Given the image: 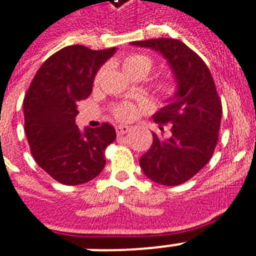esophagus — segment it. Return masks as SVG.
Returning a JSON list of instances; mask_svg holds the SVG:
<instances>
[{
	"label": "esophagus",
	"mask_w": 256,
	"mask_h": 256,
	"mask_svg": "<svg viewBox=\"0 0 256 256\" xmlns=\"http://www.w3.org/2000/svg\"><path fill=\"white\" fill-rule=\"evenodd\" d=\"M116 130H117L118 135H122V134H126V132H130V128H128V126H126V124H118L117 128H116Z\"/></svg>",
	"instance_id": "1"
}]
</instances>
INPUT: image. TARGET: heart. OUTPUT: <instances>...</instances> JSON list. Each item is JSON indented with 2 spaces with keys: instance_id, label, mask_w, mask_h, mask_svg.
I'll use <instances>...</instances> for the list:
<instances>
[{
  "instance_id": "obj_1",
  "label": "heart",
  "mask_w": 256,
  "mask_h": 256,
  "mask_svg": "<svg viewBox=\"0 0 256 256\" xmlns=\"http://www.w3.org/2000/svg\"><path fill=\"white\" fill-rule=\"evenodd\" d=\"M122 68H124V74L128 76H132V74H142L146 78L147 74L151 72L152 70V60L147 58L144 55H130L128 58H124V62H122ZM101 78V74H97L96 78V82L100 80ZM136 114V109H135L134 105L132 104H121L118 105L116 109H114V116L121 120V121H128V120H132Z\"/></svg>"
}]
</instances>
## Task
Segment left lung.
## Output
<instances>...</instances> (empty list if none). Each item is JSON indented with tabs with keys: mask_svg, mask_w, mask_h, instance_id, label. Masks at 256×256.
I'll use <instances>...</instances> for the list:
<instances>
[{
	"mask_svg": "<svg viewBox=\"0 0 256 256\" xmlns=\"http://www.w3.org/2000/svg\"><path fill=\"white\" fill-rule=\"evenodd\" d=\"M130 44L163 56L175 78L174 96L152 116L159 124L171 122V135L164 138L152 132V144L140 156L139 166L151 182L178 186L201 171L214 152L222 118L221 100L206 64L182 40L160 38Z\"/></svg>",
	"mask_w": 256,
	"mask_h": 256,
	"instance_id": "obj_1",
	"label": "left lung"
}]
</instances>
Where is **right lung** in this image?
<instances>
[{"label":"right lung","instance_id":"1","mask_svg":"<svg viewBox=\"0 0 256 256\" xmlns=\"http://www.w3.org/2000/svg\"><path fill=\"white\" fill-rule=\"evenodd\" d=\"M117 48L68 46L42 64L24 100V132L39 167L64 186L84 184L105 167V150L116 139L112 124H76L78 102L92 93L98 70Z\"/></svg>","mask_w":256,"mask_h":256}]
</instances>
